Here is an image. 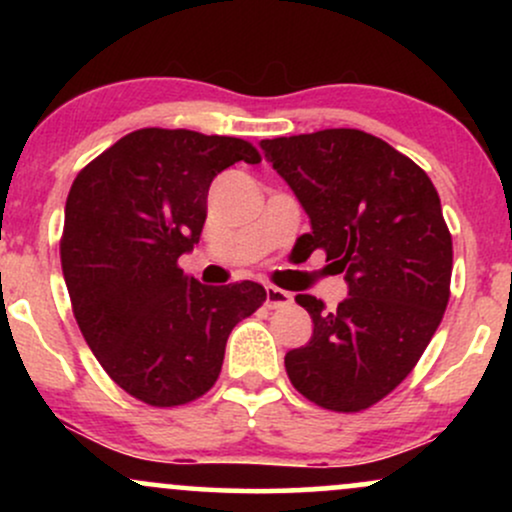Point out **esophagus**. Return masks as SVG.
<instances>
[{
  "label": "esophagus",
  "instance_id": "34e87169",
  "mask_svg": "<svg viewBox=\"0 0 512 512\" xmlns=\"http://www.w3.org/2000/svg\"><path fill=\"white\" fill-rule=\"evenodd\" d=\"M264 293H267V308H284L293 301V296L289 291L284 289H276V286H264Z\"/></svg>",
  "mask_w": 512,
  "mask_h": 512
}]
</instances>
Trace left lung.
Masks as SVG:
<instances>
[{
  "mask_svg": "<svg viewBox=\"0 0 512 512\" xmlns=\"http://www.w3.org/2000/svg\"><path fill=\"white\" fill-rule=\"evenodd\" d=\"M310 219L298 248L325 250L349 296L301 293L313 337L286 354L291 385L332 411L380 402L416 366L450 298L452 238L440 197L411 158L361 129L260 142Z\"/></svg>",
  "mask_w": 512,
  "mask_h": 512,
  "instance_id": "left-lung-1",
  "label": "left lung"
}]
</instances>
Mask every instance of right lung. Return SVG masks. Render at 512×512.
Returning a JSON list of instances; mask_svg holds the SVG:
<instances>
[{"instance_id": "right-lung-1", "label": "right lung", "mask_w": 512, "mask_h": 512, "mask_svg": "<svg viewBox=\"0 0 512 512\" xmlns=\"http://www.w3.org/2000/svg\"><path fill=\"white\" fill-rule=\"evenodd\" d=\"M238 161L260 154L236 137L146 127L69 190L60 257L74 317L105 373L151 407L209 392L228 334L267 298L255 281L204 286L178 267L202 236L211 180Z\"/></svg>"}]
</instances>
